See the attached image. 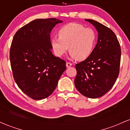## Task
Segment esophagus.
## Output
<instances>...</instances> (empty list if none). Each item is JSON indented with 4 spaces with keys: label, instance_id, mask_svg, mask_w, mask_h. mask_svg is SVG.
Here are the masks:
<instances>
[{
    "label": "esophagus",
    "instance_id": "esophagus-1",
    "mask_svg": "<svg viewBox=\"0 0 130 130\" xmlns=\"http://www.w3.org/2000/svg\"><path fill=\"white\" fill-rule=\"evenodd\" d=\"M73 64L71 63H70V62H67L66 63V66L67 68H69V67H70L71 66H72Z\"/></svg>",
    "mask_w": 130,
    "mask_h": 130
}]
</instances>
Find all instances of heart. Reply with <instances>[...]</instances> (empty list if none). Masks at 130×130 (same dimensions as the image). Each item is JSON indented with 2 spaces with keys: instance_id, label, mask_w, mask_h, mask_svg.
<instances>
[{
  "instance_id": "heart-1",
  "label": "heart",
  "mask_w": 130,
  "mask_h": 130,
  "mask_svg": "<svg viewBox=\"0 0 130 130\" xmlns=\"http://www.w3.org/2000/svg\"><path fill=\"white\" fill-rule=\"evenodd\" d=\"M57 37H53L51 45L57 56L62 57L69 49L73 59L83 60L92 54L96 43V34L90 28L77 23H70L60 28Z\"/></svg>"
}]
</instances>
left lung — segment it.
Instances as JSON below:
<instances>
[{
    "label": "left lung",
    "instance_id": "left-lung-1",
    "mask_svg": "<svg viewBox=\"0 0 130 130\" xmlns=\"http://www.w3.org/2000/svg\"><path fill=\"white\" fill-rule=\"evenodd\" d=\"M95 27L98 41L92 54L76 65V89L86 97L103 96L113 87L119 74L121 49L113 31L92 19H85Z\"/></svg>",
    "mask_w": 130,
    "mask_h": 130
}]
</instances>
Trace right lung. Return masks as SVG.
<instances>
[{
	"label": "right lung",
	"instance_id": "1",
	"mask_svg": "<svg viewBox=\"0 0 130 130\" xmlns=\"http://www.w3.org/2000/svg\"><path fill=\"white\" fill-rule=\"evenodd\" d=\"M62 21L37 19L19 29L10 51L13 77L19 89L35 100L51 95L66 70V62L51 53L50 33Z\"/></svg>",
	"mask_w": 130,
	"mask_h": 130
}]
</instances>
